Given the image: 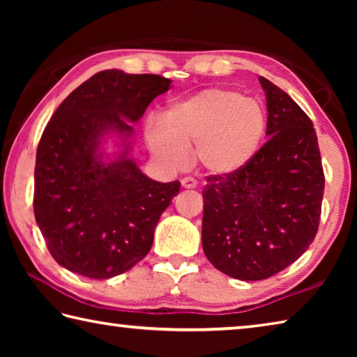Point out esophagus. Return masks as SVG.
<instances>
[{
  "instance_id": "1",
  "label": "esophagus",
  "mask_w": 357,
  "mask_h": 357,
  "mask_svg": "<svg viewBox=\"0 0 357 357\" xmlns=\"http://www.w3.org/2000/svg\"><path fill=\"white\" fill-rule=\"evenodd\" d=\"M181 185H183L184 189H195L197 181L192 179V178H183V179H181Z\"/></svg>"
}]
</instances>
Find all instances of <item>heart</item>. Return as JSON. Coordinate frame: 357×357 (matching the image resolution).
I'll return each instance as SVG.
<instances>
[{
    "instance_id": "b5f03b06",
    "label": "heart",
    "mask_w": 357,
    "mask_h": 357,
    "mask_svg": "<svg viewBox=\"0 0 357 357\" xmlns=\"http://www.w3.org/2000/svg\"><path fill=\"white\" fill-rule=\"evenodd\" d=\"M266 132V114L257 100L231 89L209 88L181 99L149 121L146 142L162 164L178 168L192 147L193 162L204 173L227 176L257 154Z\"/></svg>"
}]
</instances>
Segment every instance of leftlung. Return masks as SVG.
I'll use <instances>...</instances> for the list:
<instances>
[{
	"instance_id": "left-lung-1",
	"label": "left lung",
	"mask_w": 357,
	"mask_h": 357,
	"mask_svg": "<svg viewBox=\"0 0 357 357\" xmlns=\"http://www.w3.org/2000/svg\"><path fill=\"white\" fill-rule=\"evenodd\" d=\"M269 140L244 168L203 189L202 244L220 273L253 282L280 273L315 239L324 192L317 132L302 108L259 77Z\"/></svg>"
}]
</instances>
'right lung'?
I'll use <instances>...</instances> for the list:
<instances>
[{
	"instance_id": "obj_1",
	"label": "right lung",
	"mask_w": 357,
	"mask_h": 357,
	"mask_svg": "<svg viewBox=\"0 0 357 357\" xmlns=\"http://www.w3.org/2000/svg\"><path fill=\"white\" fill-rule=\"evenodd\" d=\"M170 88L160 75L102 70L53 113L36 154L34 215L63 268L112 279L148 255L179 181L148 178L130 157L132 137L148 105Z\"/></svg>"
}]
</instances>
